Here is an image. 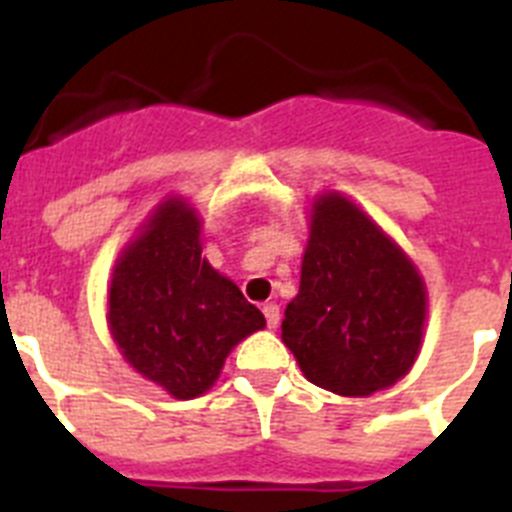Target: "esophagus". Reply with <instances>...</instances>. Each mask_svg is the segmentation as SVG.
I'll return each mask as SVG.
<instances>
[{"mask_svg": "<svg viewBox=\"0 0 512 512\" xmlns=\"http://www.w3.org/2000/svg\"><path fill=\"white\" fill-rule=\"evenodd\" d=\"M264 318H266V325H269V328H277V325H279V305H274V302H266Z\"/></svg>", "mask_w": 512, "mask_h": 512, "instance_id": "esophagus-1", "label": "esophagus"}]
</instances>
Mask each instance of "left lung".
Wrapping results in <instances>:
<instances>
[{"label":"left lung","mask_w":512,"mask_h":512,"mask_svg":"<svg viewBox=\"0 0 512 512\" xmlns=\"http://www.w3.org/2000/svg\"><path fill=\"white\" fill-rule=\"evenodd\" d=\"M300 292L282 341L307 382L369 397L400 382L423 346L428 292L418 266L341 192L312 200Z\"/></svg>","instance_id":"8db88e82"}]
</instances>
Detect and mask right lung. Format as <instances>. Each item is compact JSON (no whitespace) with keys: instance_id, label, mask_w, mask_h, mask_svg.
Instances as JSON below:
<instances>
[{"instance_id":"right-lung-1","label":"right lung","mask_w":512,"mask_h":512,"mask_svg":"<svg viewBox=\"0 0 512 512\" xmlns=\"http://www.w3.org/2000/svg\"><path fill=\"white\" fill-rule=\"evenodd\" d=\"M107 325L140 377L176 400H194L217 382L230 351L264 330L266 320L202 256L197 207L169 194L117 256Z\"/></svg>"}]
</instances>
